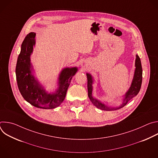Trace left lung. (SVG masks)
<instances>
[{
  "label": "left lung",
  "instance_id": "left-lung-1",
  "mask_svg": "<svg viewBox=\"0 0 158 158\" xmlns=\"http://www.w3.org/2000/svg\"><path fill=\"white\" fill-rule=\"evenodd\" d=\"M136 58L135 60V68L134 77L131 84L130 87L129 88L128 91L123 96V100L120 105L118 106L112 107L109 106L108 103L106 102H102L101 101L98 100L95 98L92 93H93V84L94 83V79L91 74L89 73H86L87 78V90H88V96L92 102V103L96 106L98 108L104 110H115L119 109L126 105V104L134 97L136 96L139 92L140 89L142 84V79H143V70L141 59L138 54L136 56Z\"/></svg>",
  "mask_w": 158,
  "mask_h": 158
}]
</instances>
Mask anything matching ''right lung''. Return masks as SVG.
Listing matches in <instances>:
<instances>
[{"label": "right lung", "instance_id": "add662e5", "mask_svg": "<svg viewBox=\"0 0 158 158\" xmlns=\"http://www.w3.org/2000/svg\"><path fill=\"white\" fill-rule=\"evenodd\" d=\"M35 32L27 34L21 45L15 68L17 85L22 97L31 105L42 109H54L64 101L71 79L78 69L77 67L64 68L59 75L57 89L53 93L46 91L35 77L31 62L33 46L35 45Z\"/></svg>", "mask_w": 158, "mask_h": 158}]
</instances>
